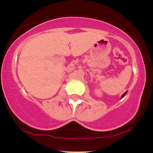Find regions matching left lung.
Masks as SVG:
<instances>
[{"instance_id": "8db88e82", "label": "left lung", "mask_w": 153, "mask_h": 153, "mask_svg": "<svg viewBox=\"0 0 153 153\" xmlns=\"http://www.w3.org/2000/svg\"><path fill=\"white\" fill-rule=\"evenodd\" d=\"M126 92H125V93L124 94V95H122V98H123V97H124V95H126Z\"/></svg>"}]
</instances>
